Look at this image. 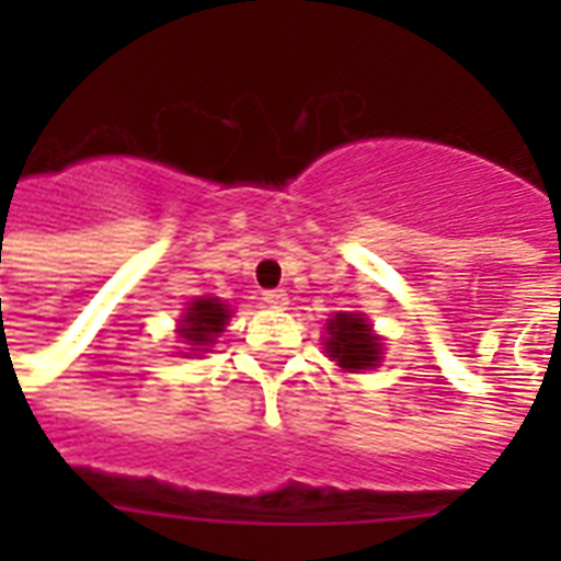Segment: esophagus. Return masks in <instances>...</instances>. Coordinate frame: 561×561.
Wrapping results in <instances>:
<instances>
[{
  "label": "esophagus",
  "mask_w": 561,
  "mask_h": 561,
  "mask_svg": "<svg viewBox=\"0 0 561 561\" xmlns=\"http://www.w3.org/2000/svg\"><path fill=\"white\" fill-rule=\"evenodd\" d=\"M262 299H264V306H267V308H285V306H288V294H285V290H264Z\"/></svg>",
  "instance_id": "1"
}]
</instances>
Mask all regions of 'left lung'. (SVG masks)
Returning <instances> with one entry per match:
<instances>
[{"label":"left lung","mask_w":561,"mask_h":561,"mask_svg":"<svg viewBox=\"0 0 561 561\" xmlns=\"http://www.w3.org/2000/svg\"><path fill=\"white\" fill-rule=\"evenodd\" d=\"M325 334H329L323 337L329 358L346 373H360V369H373L381 364V337L373 332L367 317L334 314L325 323Z\"/></svg>","instance_id":"1"}]
</instances>
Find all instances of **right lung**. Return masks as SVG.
Returning a JSON list of instances; mask_svg holds the SVG:
<instances>
[{"label":"right lung","instance_id":"add662e5","mask_svg":"<svg viewBox=\"0 0 561 561\" xmlns=\"http://www.w3.org/2000/svg\"><path fill=\"white\" fill-rule=\"evenodd\" d=\"M227 320L229 306H224L218 297H197L194 302H188L178 332L188 346H194V352H203V346L215 343V337L227 329Z\"/></svg>","mask_w":561,"mask_h":561}]
</instances>
